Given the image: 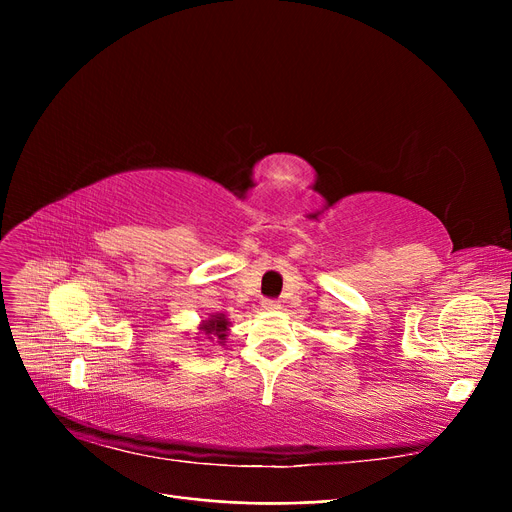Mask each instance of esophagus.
<instances>
[{
  "label": "esophagus",
  "mask_w": 512,
  "mask_h": 512,
  "mask_svg": "<svg viewBox=\"0 0 512 512\" xmlns=\"http://www.w3.org/2000/svg\"><path fill=\"white\" fill-rule=\"evenodd\" d=\"M261 307L265 311H276V309H280V301H276V299H263Z\"/></svg>",
  "instance_id": "esophagus-1"
}]
</instances>
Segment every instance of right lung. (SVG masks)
Instances as JSON below:
<instances>
[{
	"label": "right lung",
	"instance_id": "1",
	"mask_svg": "<svg viewBox=\"0 0 512 512\" xmlns=\"http://www.w3.org/2000/svg\"><path fill=\"white\" fill-rule=\"evenodd\" d=\"M226 330H228V319H226L222 313L213 315L211 319L203 321V332H205V336H207L209 340H215V342L224 344V340H226Z\"/></svg>",
	"mask_w": 512,
	"mask_h": 512
}]
</instances>
